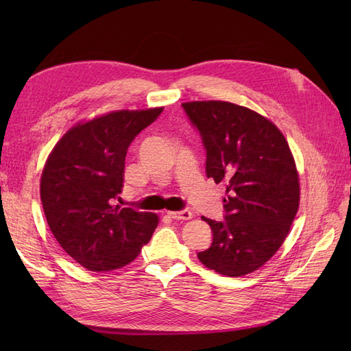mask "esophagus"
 Here are the masks:
<instances>
[{"label": "esophagus", "mask_w": 351, "mask_h": 351, "mask_svg": "<svg viewBox=\"0 0 351 351\" xmlns=\"http://www.w3.org/2000/svg\"><path fill=\"white\" fill-rule=\"evenodd\" d=\"M168 215L174 218V219H190L192 218V212L189 209H183V210H169Z\"/></svg>", "instance_id": "obj_1"}]
</instances>
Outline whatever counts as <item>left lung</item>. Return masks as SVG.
<instances>
[{
    "mask_svg": "<svg viewBox=\"0 0 351 351\" xmlns=\"http://www.w3.org/2000/svg\"><path fill=\"white\" fill-rule=\"evenodd\" d=\"M182 107L206 151V176L226 186L224 221L202 217L212 230L197 258L206 268L241 277L261 268L284 243L299 209L294 158L274 123L224 101Z\"/></svg>",
    "mask_w": 351,
    "mask_h": 351,
    "instance_id": "1",
    "label": "left lung"
}]
</instances>
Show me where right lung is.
I'll return each mask as SVG.
<instances>
[{
	"mask_svg": "<svg viewBox=\"0 0 351 351\" xmlns=\"http://www.w3.org/2000/svg\"><path fill=\"white\" fill-rule=\"evenodd\" d=\"M164 108L114 111L79 123L61 137L40 177L52 234L83 268L119 269L137 258L158 226L152 212L120 208L127 149Z\"/></svg>",
	"mask_w": 351,
	"mask_h": 351,
	"instance_id": "right-lung-1",
	"label": "right lung"
}]
</instances>
